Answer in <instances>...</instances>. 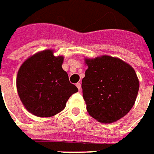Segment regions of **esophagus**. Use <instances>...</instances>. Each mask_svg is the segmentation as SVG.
I'll return each instance as SVG.
<instances>
[{
	"label": "esophagus",
	"mask_w": 154,
	"mask_h": 154,
	"mask_svg": "<svg viewBox=\"0 0 154 154\" xmlns=\"http://www.w3.org/2000/svg\"><path fill=\"white\" fill-rule=\"evenodd\" d=\"M76 86H77V88H78V90L80 91V90H81V83H80V82H77V84H76Z\"/></svg>",
	"instance_id": "esophagus-1"
}]
</instances>
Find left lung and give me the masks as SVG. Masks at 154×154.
<instances>
[{
    "label": "left lung",
    "mask_w": 154,
    "mask_h": 154,
    "mask_svg": "<svg viewBox=\"0 0 154 154\" xmlns=\"http://www.w3.org/2000/svg\"><path fill=\"white\" fill-rule=\"evenodd\" d=\"M82 97L90 116L101 123L120 119L135 104L139 81L134 69L118 58L105 55L85 60Z\"/></svg>",
    "instance_id": "obj_1"
}]
</instances>
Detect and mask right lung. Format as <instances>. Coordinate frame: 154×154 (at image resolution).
Returning a JSON list of instances; mask_svg holds the SVG:
<instances>
[{
    "label": "right lung",
    "instance_id": "obj_1",
    "mask_svg": "<svg viewBox=\"0 0 154 154\" xmlns=\"http://www.w3.org/2000/svg\"><path fill=\"white\" fill-rule=\"evenodd\" d=\"M63 57L45 50L29 58L19 68L17 89L25 108L37 117H52L66 107L77 88L62 69Z\"/></svg>",
    "mask_w": 154,
    "mask_h": 154
}]
</instances>
